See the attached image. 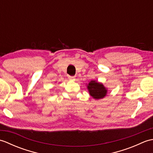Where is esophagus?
<instances>
[{
    "label": "esophagus",
    "instance_id": "obj_1",
    "mask_svg": "<svg viewBox=\"0 0 153 153\" xmlns=\"http://www.w3.org/2000/svg\"><path fill=\"white\" fill-rule=\"evenodd\" d=\"M68 78H69L70 80H74L75 79V77L74 76H68Z\"/></svg>",
    "mask_w": 153,
    "mask_h": 153
}]
</instances>
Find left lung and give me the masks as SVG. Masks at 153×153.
<instances>
[{
    "mask_svg": "<svg viewBox=\"0 0 153 153\" xmlns=\"http://www.w3.org/2000/svg\"><path fill=\"white\" fill-rule=\"evenodd\" d=\"M87 89L89 90L90 95L95 99L103 98L106 96L107 93V90L102 84L97 82L95 81H91L87 86Z\"/></svg>",
    "mask_w": 153,
    "mask_h": 153,
    "instance_id": "left-lung-1",
    "label": "left lung"
}]
</instances>
